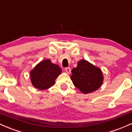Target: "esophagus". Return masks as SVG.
Returning <instances> with one entry per match:
<instances>
[{
  "label": "esophagus",
  "instance_id": "34e87169",
  "mask_svg": "<svg viewBox=\"0 0 132 132\" xmlns=\"http://www.w3.org/2000/svg\"><path fill=\"white\" fill-rule=\"evenodd\" d=\"M64 70L66 71V72H67L68 74H70L71 73V68H66L64 69Z\"/></svg>",
  "mask_w": 132,
  "mask_h": 132
}]
</instances>
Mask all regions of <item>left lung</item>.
Wrapping results in <instances>:
<instances>
[{"mask_svg": "<svg viewBox=\"0 0 132 132\" xmlns=\"http://www.w3.org/2000/svg\"><path fill=\"white\" fill-rule=\"evenodd\" d=\"M71 79L74 85L83 94H88L97 90L101 87L104 76L101 69L85 60L78 63L72 69Z\"/></svg>", "mask_w": 132, "mask_h": 132, "instance_id": "8db88e82", "label": "left lung"}]
</instances>
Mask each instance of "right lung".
<instances>
[{
    "instance_id": "1",
    "label": "right lung",
    "mask_w": 132,
    "mask_h": 132,
    "mask_svg": "<svg viewBox=\"0 0 132 132\" xmlns=\"http://www.w3.org/2000/svg\"><path fill=\"white\" fill-rule=\"evenodd\" d=\"M61 73V69L58 65L50 60H43L30 71L31 84L39 90L49 89L54 85V81Z\"/></svg>"
}]
</instances>
